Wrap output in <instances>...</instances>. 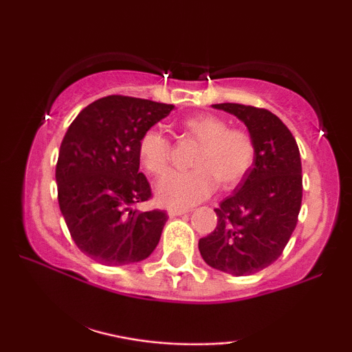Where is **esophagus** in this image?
Returning a JSON list of instances; mask_svg holds the SVG:
<instances>
[{
    "mask_svg": "<svg viewBox=\"0 0 352 352\" xmlns=\"http://www.w3.org/2000/svg\"><path fill=\"white\" fill-rule=\"evenodd\" d=\"M190 208H181V206H171V208H168V214H170V218H176V216H181L184 213H189Z\"/></svg>",
    "mask_w": 352,
    "mask_h": 352,
    "instance_id": "obj_1",
    "label": "esophagus"
}]
</instances>
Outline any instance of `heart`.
Listing matches in <instances>:
<instances>
[{"label":"heart","mask_w":352,"mask_h":352,"mask_svg":"<svg viewBox=\"0 0 352 352\" xmlns=\"http://www.w3.org/2000/svg\"><path fill=\"white\" fill-rule=\"evenodd\" d=\"M181 129L199 144L189 171H171L158 181L157 197L171 206H190L204 200L216 184L229 189L247 176L254 162V142L248 131L229 128L216 115L200 113L181 122ZM139 160L152 175L160 176L171 162V144L158 129H147L138 144Z\"/></svg>","instance_id":"1"}]
</instances>
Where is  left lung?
Listing matches in <instances>:
<instances>
[{
  "label": "left lung",
  "instance_id": "1",
  "mask_svg": "<svg viewBox=\"0 0 352 352\" xmlns=\"http://www.w3.org/2000/svg\"><path fill=\"white\" fill-rule=\"evenodd\" d=\"M248 128L254 162L232 195L216 208L218 224L199 240L208 266L232 276H252L271 266L296 228L302 199L298 144L280 118L266 109L214 104Z\"/></svg>",
  "mask_w": 352,
  "mask_h": 352
}]
</instances>
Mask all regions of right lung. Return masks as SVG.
Instances as JSON below:
<instances>
[{
    "mask_svg": "<svg viewBox=\"0 0 352 352\" xmlns=\"http://www.w3.org/2000/svg\"><path fill=\"white\" fill-rule=\"evenodd\" d=\"M175 105L107 96L78 113L62 139L56 165L57 199L81 252L105 266L151 256L168 216L133 205L152 197L139 173V139Z\"/></svg>",
    "mask_w": 352,
    "mask_h": 352,
    "instance_id": "right-lung-1",
    "label": "right lung"
}]
</instances>
